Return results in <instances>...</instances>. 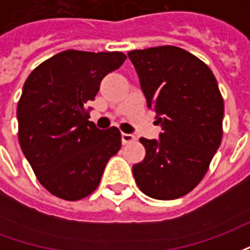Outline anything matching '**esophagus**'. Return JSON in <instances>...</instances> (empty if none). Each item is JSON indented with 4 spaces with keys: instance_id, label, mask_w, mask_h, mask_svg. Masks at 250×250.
Listing matches in <instances>:
<instances>
[{
    "instance_id": "34e87169",
    "label": "esophagus",
    "mask_w": 250,
    "mask_h": 250,
    "mask_svg": "<svg viewBox=\"0 0 250 250\" xmlns=\"http://www.w3.org/2000/svg\"><path fill=\"white\" fill-rule=\"evenodd\" d=\"M135 141V136L131 135V134H122V143L123 145H127V143H131V142Z\"/></svg>"
}]
</instances>
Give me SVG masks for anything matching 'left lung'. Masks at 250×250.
Segmentation results:
<instances>
[{
    "label": "left lung",
    "instance_id": "1",
    "mask_svg": "<svg viewBox=\"0 0 250 250\" xmlns=\"http://www.w3.org/2000/svg\"><path fill=\"white\" fill-rule=\"evenodd\" d=\"M147 105L163 132L141 138L146 157L132 167L138 188L155 199H177L202 181L222 139L224 99L213 72L173 45L128 52Z\"/></svg>",
    "mask_w": 250,
    "mask_h": 250
}]
</instances>
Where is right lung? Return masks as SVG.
Wrapping results in <instances>:
<instances>
[{"instance_id": "obj_1", "label": "right lung", "mask_w": 250, "mask_h": 250, "mask_svg": "<svg viewBox=\"0 0 250 250\" xmlns=\"http://www.w3.org/2000/svg\"><path fill=\"white\" fill-rule=\"evenodd\" d=\"M127 59L122 52L68 49L36 66L17 105L19 142L36 178L55 197L77 201L96 190L120 150L116 127L99 130L84 105L104 76Z\"/></svg>"}]
</instances>
